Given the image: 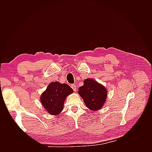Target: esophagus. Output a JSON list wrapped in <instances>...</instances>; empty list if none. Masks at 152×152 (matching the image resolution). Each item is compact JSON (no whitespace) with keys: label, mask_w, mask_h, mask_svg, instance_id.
Returning a JSON list of instances; mask_svg holds the SVG:
<instances>
[{"label":"esophagus","mask_w":152,"mask_h":152,"mask_svg":"<svg viewBox=\"0 0 152 152\" xmlns=\"http://www.w3.org/2000/svg\"><path fill=\"white\" fill-rule=\"evenodd\" d=\"M71 87L72 88V89L74 91H76L77 90V88H76V86L75 84H72L71 86Z\"/></svg>","instance_id":"1"}]
</instances>
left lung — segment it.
Here are the masks:
<instances>
[{
	"instance_id": "1",
	"label": "left lung",
	"mask_w": 152,
	"mask_h": 152,
	"mask_svg": "<svg viewBox=\"0 0 152 152\" xmlns=\"http://www.w3.org/2000/svg\"><path fill=\"white\" fill-rule=\"evenodd\" d=\"M78 93L86 107L93 111L102 108L107 97L105 87L92 79L84 80V85L79 87Z\"/></svg>"
}]
</instances>
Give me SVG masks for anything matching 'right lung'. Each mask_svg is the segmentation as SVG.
Segmentation results:
<instances>
[{"label":"right lung","instance_id":"right-lung-1","mask_svg":"<svg viewBox=\"0 0 152 152\" xmlns=\"http://www.w3.org/2000/svg\"><path fill=\"white\" fill-rule=\"evenodd\" d=\"M73 91L66 84H60L58 82H51L41 94V103L49 113L52 115H57L63 110L66 98Z\"/></svg>","mask_w":152,"mask_h":152}]
</instances>
